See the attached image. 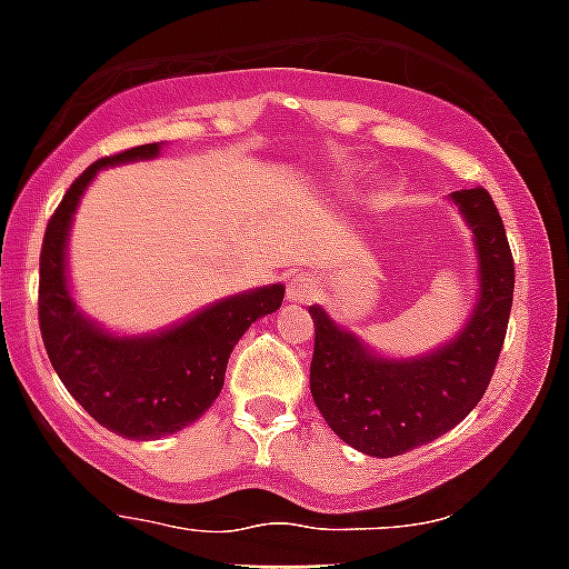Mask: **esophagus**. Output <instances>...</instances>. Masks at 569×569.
I'll list each match as a JSON object with an SVG mask.
<instances>
[{"label": "esophagus", "instance_id": "esophagus-1", "mask_svg": "<svg viewBox=\"0 0 569 569\" xmlns=\"http://www.w3.org/2000/svg\"><path fill=\"white\" fill-rule=\"evenodd\" d=\"M286 298L292 303H309L315 298V280L309 274H295L289 280V289H286Z\"/></svg>", "mask_w": 569, "mask_h": 569}]
</instances>
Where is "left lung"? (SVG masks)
<instances>
[{"mask_svg": "<svg viewBox=\"0 0 569 569\" xmlns=\"http://www.w3.org/2000/svg\"><path fill=\"white\" fill-rule=\"evenodd\" d=\"M480 254V300L460 336L422 358H376L356 336L309 307L315 352L309 390L338 437L370 457H399L469 417L498 367L515 292L503 219L486 188L455 190Z\"/></svg>", "mask_w": 569, "mask_h": 569, "instance_id": "left-lung-1", "label": "left lung"}]
</instances>
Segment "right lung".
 <instances>
[{
    "label": "right lung",
    "mask_w": 569,
    "mask_h": 569,
    "mask_svg": "<svg viewBox=\"0 0 569 569\" xmlns=\"http://www.w3.org/2000/svg\"><path fill=\"white\" fill-rule=\"evenodd\" d=\"M159 144H141L94 161L71 181L51 213L40 251V332L51 367L98 425L127 439L176 433L202 417L226 381L228 356L257 318L283 303V286L233 295L179 327L144 338H114L74 309L66 286V237L71 213L98 170L152 159Z\"/></svg>",
    "instance_id": "obj_1"
}]
</instances>
